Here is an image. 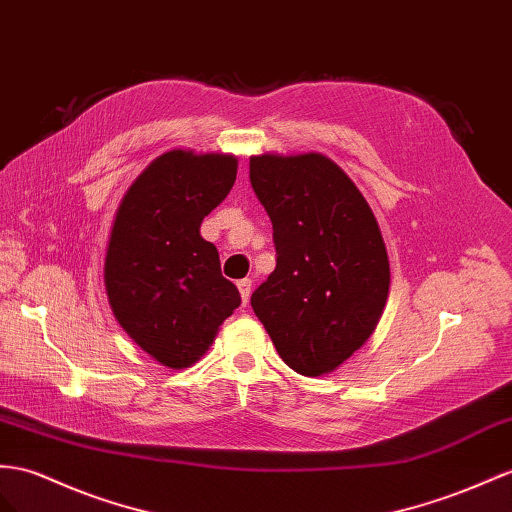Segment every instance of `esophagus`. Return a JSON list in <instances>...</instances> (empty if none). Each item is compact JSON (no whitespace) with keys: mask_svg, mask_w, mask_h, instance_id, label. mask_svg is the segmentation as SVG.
Returning a JSON list of instances; mask_svg holds the SVG:
<instances>
[{"mask_svg":"<svg viewBox=\"0 0 512 512\" xmlns=\"http://www.w3.org/2000/svg\"><path fill=\"white\" fill-rule=\"evenodd\" d=\"M238 290H240V296H242V303L246 305L248 298H251V292H253V281L251 279L238 281Z\"/></svg>","mask_w":512,"mask_h":512,"instance_id":"34e87169","label":"esophagus"}]
</instances>
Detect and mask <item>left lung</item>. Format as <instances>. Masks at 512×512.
Segmentation results:
<instances>
[{"label": "left lung", "mask_w": 512, "mask_h": 512, "mask_svg": "<svg viewBox=\"0 0 512 512\" xmlns=\"http://www.w3.org/2000/svg\"><path fill=\"white\" fill-rule=\"evenodd\" d=\"M277 268L251 296L279 357L303 376L339 368L374 333L389 294L381 229L359 188L322 153L253 155Z\"/></svg>", "instance_id": "8db88e82"}]
</instances>
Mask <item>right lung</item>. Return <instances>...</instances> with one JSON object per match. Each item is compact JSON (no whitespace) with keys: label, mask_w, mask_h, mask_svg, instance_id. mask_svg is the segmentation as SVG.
I'll return each instance as SVG.
<instances>
[{"label":"right lung","mask_w":512,"mask_h":512,"mask_svg":"<svg viewBox=\"0 0 512 512\" xmlns=\"http://www.w3.org/2000/svg\"><path fill=\"white\" fill-rule=\"evenodd\" d=\"M238 157L173 149L131 183L110 233L103 281L114 318L166 368L181 370L212 346L242 298L222 277L203 218L231 192Z\"/></svg>","instance_id":"right-lung-1"}]
</instances>
